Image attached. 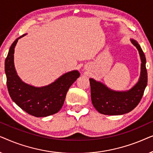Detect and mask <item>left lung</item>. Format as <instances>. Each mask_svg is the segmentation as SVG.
I'll return each mask as SVG.
<instances>
[{"instance_id": "obj_1", "label": "left lung", "mask_w": 153, "mask_h": 153, "mask_svg": "<svg viewBox=\"0 0 153 153\" xmlns=\"http://www.w3.org/2000/svg\"><path fill=\"white\" fill-rule=\"evenodd\" d=\"M130 41L137 49L141 60L139 81L132 88L127 91H117L109 88L100 81L89 79L92 103L100 114L110 116L127 114L139 104L143 97L148 83L146 56L139 44L134 39H130Z\"/></svg>"}]
</instances>
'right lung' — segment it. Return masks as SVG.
I'll return each mask as SVG.
<instances>
[{
  "instance_id": "add662e5",
  "label": "right lung",
  "mask_w": 153,
  "mask_h": 153,
  "mask_svg": "<svg viewBox=\"0 0 153 153\" xmlns=\"http://www.w3.org/2000/svg\"><path fill=\"white\" fill-rule=\"evenodd\" d=\"M18 37L12 44L5 61L8 92L12 101L28 114L47 117L58 113L63 105L66 94L72 83L79 78L78 70L66 72L50 84L35 87L23 81L16 73L14 62V48Z\"/></svg>"
}]
</instances>
